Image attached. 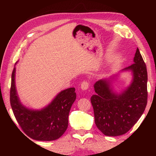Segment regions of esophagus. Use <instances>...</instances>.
<instances>
[{
	"label": "esophagus",
	"mask_w": 156,
	"mask_h": 156,
	"mask_svg": "<svg viewBox=\"0 0 156 156\" xmlns=\"http://www.w3.org/2000/svg\"><path fill=\"white\" fill-rule=\"evenodd\" d=\"M80 88L83 90H87L89 88V83L87 80H84L80 84Z\"/></svg>",
	"instance_id": "34e87169"
}]
</instances>
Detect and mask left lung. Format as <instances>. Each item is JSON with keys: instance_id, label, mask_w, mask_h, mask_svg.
<instances>
[{"instance_id": "1", "label": "left lung", "mask_w": 156, "mask_h": 156, "mask_svg": "<svg viewBox=\"0 0 156 156\" xmlns=\"http://www.w3.org/2000/svg\"><path fill=\"white\" fill-rule=\"evenodd\" d=\"M131 72L132 80L119 93L113 90L112 81L118 74L101 79L94 84L96 94L91 98L95 123L107 136L126 133L144 113L147 103V71L146 65L137 48L133 64L121 71Z\"/></svg>"}]
</instances>
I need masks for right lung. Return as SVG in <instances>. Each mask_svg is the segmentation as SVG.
I'll use <instances>...</instances> for the list:
<instances>
[{"instance_id": "obj_1", "label": "right lung", "mask_w": 156, "mask_h": 156, "mask_svg": "<svg viewBox=\"0 0 156 156\" xmlns=\"http://www.w3.org/2000/svg\"><path fill=\"white\" fill-rule=\"evenodd\" d=\"M15 77L16 67L12 74L10 104L23 131L36 140L51 141L58 139L67 129L69 113L76 98L75 88L61 91L43 109H32L21 103L16 87Z\"/></svg>"}]
</instances>
